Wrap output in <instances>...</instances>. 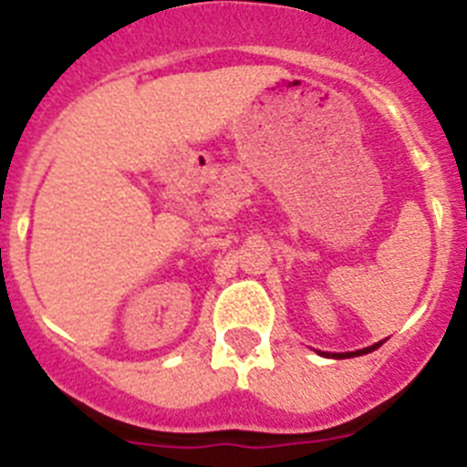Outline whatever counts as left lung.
Listing matches in <instances>:
<instances>
[{
  "mask_svg": "<svg viewBox=\"0 0 467 467\" xmlns=\"http://www.w3.org/2000/svg\"><path fill=\"white\" fill-rule=\"evenodd\" d=\"M382 342L373 344V347H366V348H360V351H347V354H332L335 358H351V356H363V354H370V351H375V348L379 347Z\"/></svg>",
  "mask_w": 467,
  "mask_h": 467,
  "instance_id": "obj_1",
  "label": "left lung"
}]
</instances>
